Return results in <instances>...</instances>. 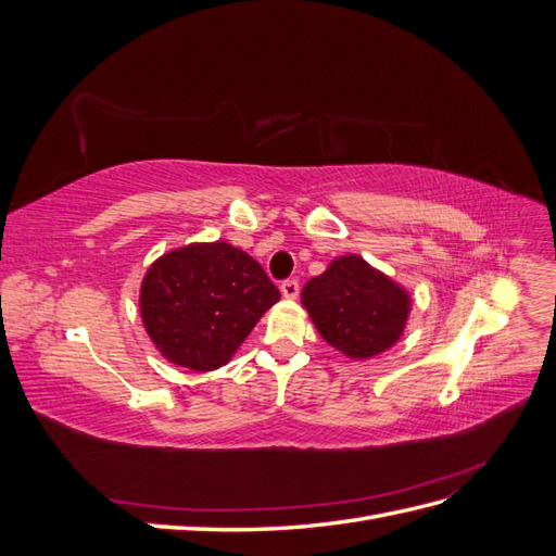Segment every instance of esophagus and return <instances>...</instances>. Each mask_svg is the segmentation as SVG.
Returning a JSON list of instances; mask_svg holds the SVG:
<instances>
[{
  "mask_svg": "<svg viewBox=\"0 0 556 556\" xmlns=\"http://www.w3.org/2000/svg\"><path fill=\"white\" fill-rule=\"evenodd\" d=\"M280 292H282L285 299H296V294H299V280H294V278L282 280L280 282Z\"/></svg>",
  "mask_w": 556,
  "mask_h": 556,
  "instance_id": "34e87169",
  "label": "esophagus"
}]
</instances>
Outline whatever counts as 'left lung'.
<instances>
[{
	"mask_svg": "<svg viewBox=\"0 0 556 556\" xmlns=\"http://www.w3.org/2000/svg\"><path fill=\"white\" fill-rule=\"evenodd\" d=\"M301 301L323 339L355 359L390 348L408 317V294L352 255L308 280Z\"/></svg>",
	"mask_w": 556,
	"mask_h": 556,
	"instance_id": "obj_1",
	"label": "left lung"
}]
</instances>
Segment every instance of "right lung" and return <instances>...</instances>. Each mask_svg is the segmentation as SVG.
<instances>
[{"instance_id":"1","label":"right lung","mask_w":556,"mask_h":556,"mask_svg":"<svg viewBox=\"0 0 556 556\" xmlns=\"http://www.w3.org/2000/svg\"><path fill=\"white\" fill-rule=\"evenodd\" d=\"M278 299V288L255 260L217 241L174 250L150 266L141 315L166 359L213 371Z\"/></svg>"}]
</instances>
